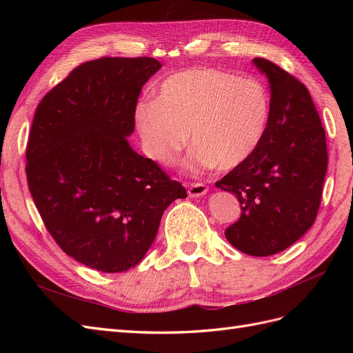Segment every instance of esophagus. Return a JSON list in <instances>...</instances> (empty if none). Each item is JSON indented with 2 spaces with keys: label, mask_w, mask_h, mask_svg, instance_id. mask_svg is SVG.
Wrapping results in <instances>:
<instances>
[{
  "label": "esophagus",
  "mask_w": 353,
  "mask_h": 353,
  "mask_svg": "<svg viewBox=\"0 0 353 353\" xmlns=\"http://www.w3.org/2000/svg\"><path fill=\"white\" fill-rule=\"evenodd\" d=\"M208 193V185L201 183H191L188 184V196L190 197H200Z\"/></svg>",
  "instance_id": "1"
}]
</instances>
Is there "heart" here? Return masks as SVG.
<instances>
[{
  "label": "heart",
  "mask_w": 353,
  "mask_h": 353,
  "mask_svg": "<svg viewBox=\"0 0 353 353\" xmlns=\"http://www.w3.org/2000/svg\"><path fill=\"white\" fill-rule=\"evenodd\" d=\"M270 114V92L261 81L191 68L168 77L154 100L138 103L134 119L143 150L156 163H175L190 135L188 169L227 170L256 152Z\"/></svg>",
  "instance_id": "b5f03b06"
}]
</instances>
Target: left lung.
<instances>
[{"label": "left lung", "mask_w": 353, "mask_h": 353, "mask_svg": "<svg viewBox=\"0 0 353 353\" xmlns=\"http://www.w3.org/2000/svg\"><path fill=\"white\" fill-rule=\"evenodd\" d=\"M270 81L271 114L256 152L216 187L237 196L240 219L225 230L243 253L270 256L312 227L321 205L328 154L325 131L305 85L266 59H253Z\"/></svg>", "instance_id": "left-lung-1"}]
</instances>
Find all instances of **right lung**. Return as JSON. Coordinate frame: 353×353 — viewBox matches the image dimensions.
Here are the masks:
<instances>
[{
  "mask_svg": "<svg viewBox=\"0 0 353 353\" xmlns=\"http://www.w3.org/2000/svg\"><path fill=\"white\" fill-rule=\"evenodd\" d=\"M153 57H101L74 68L38 104L26 145L32 199L73 259L123 272L153 244L165 209L187 191L126 137Z\"/></svg>",
  "mask_w": 353,
  "mask_h": 353,
  "instance_id": "right-lung-1",
  "label": "right lung"
}]
</instances>
